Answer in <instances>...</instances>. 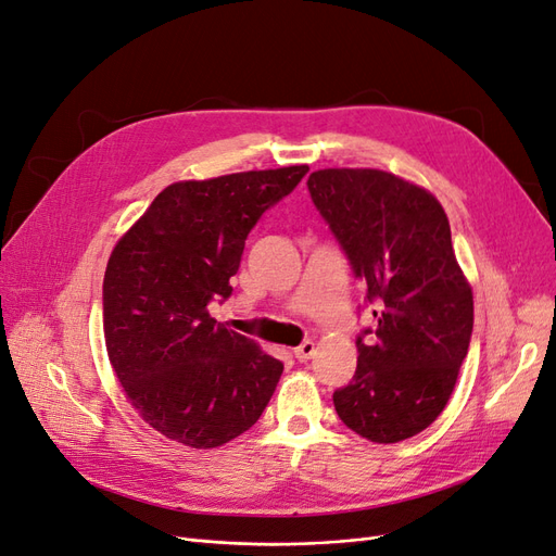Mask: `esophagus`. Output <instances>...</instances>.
Listing matches in <instances>:
<instances>
[{
	"mask_svg": "<svg viewBox=\"0 0 556 556\" xmlns=\"http://www.w3.org/2000/svg\"><path fill=\"white\" fill-rule=\"evenodd\" d=\"M313 355H315V343L313 341H304L299 348H294V357L299 362H308V359H313Z\"/></svg>",
	"mask_w": 556,
	"mask_h": 556,
	"instance_id": "esophagus-1",
	"label": "esophagus"
}]
</instances>
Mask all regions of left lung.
Wrapping results in <instances>:
<instances>
[{
	"label": "left lung",
	"mask_w": 556,
	"mask_h": 556,
	"mask_svg": "<svg viewBox=\"0 0 556 556\" xmlns=\"http://www.w3.org/2000/svg\"><path fill=\"white\" fill-rule=\"evenodd\" d=\"M308 192L376 306L336 413L362 439L406 441L443 413L473 333L447 215L427 190L378 169L315 172Z\"/></svg>",
	"instance_id": "1"
}]
</instances>
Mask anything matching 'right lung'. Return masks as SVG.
<instances>
[{
  "label": "right lung",
  "instance_id": "right-lung-1",
  "mask_svg": "<svg viewBox=\"0 0 556 556\" xmlns=\"http://www.w3.org/2000/svg\"><path fill=\"white\" fill-rule=\"evenodd\" d=\"M308 166L243 172L164 188L117 241L104 276V339L134 408L166 439L217 447L257 422L282 362L217 325L250 229Z\"/></svg>",
  "mask_w": 556,
  "mask_h": 556
}]
</instances>
